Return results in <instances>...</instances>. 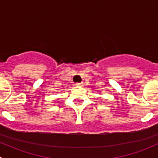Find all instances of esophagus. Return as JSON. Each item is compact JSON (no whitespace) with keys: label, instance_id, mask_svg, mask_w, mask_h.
Returning a JSON list of instances; mask_svg holds the SVG:
<instances>
[{"label":"esophagus","instance_id":"esophagus-1","mask_svg":"<svg viewBox=\"0 0 158 158\" xmlns=\"http://www.w3.org/2000/svg\"><path fill=\"white\" fill-rule=\"evenodd\" d=\"M76 86H82V83H76Z\"/></svg>","mask_w":158,"mask_h":158}]
</instances>
